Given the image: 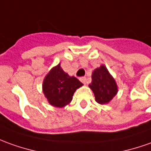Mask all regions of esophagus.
<instances>
[{
  "instance_id": "esophagus-1",
  "label": "esophagus",
  "mask_w": 151,
  "mask_h": 151,
  "mask_svg": "<svg viewBox=\"0 0 151 151\" xmlns=\"http://www.w3.org/2000/svg\"><path fill=\"white\" fill-rule=\"evenodd\" d=\"M80 80H81V81L83 84L86 85V83H87V79H86V77H81Z\"/></svg>"
}]
</instances>
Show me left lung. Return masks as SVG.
I'll return each mask as SVG.
<instances>
[{
    "mask_svg": "<svg viewBox=\"0 0 151 151\" xmlns=\"http://www.w3.org/2000/svg\"><path fill=\"white\" fill-rule=\"evenodd\" d=\"M89 87L93 91L95 101L100 104L110 103L118 92L117 82L104 65H101L93 70L92 82Z\"/></svg>",
    "mask_w": 151,
    "mask_h": 151,
    "instance_id": "left-lung-1",
    "label": "left lung"
}]
</instances>
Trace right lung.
Listing matches in <instances>:
<instances>
[{"label": "right lung", "instance_id": "1", "mask_svg": "<svg viewBox=\"0 0 151 151\" xmlns=\"http://www.w3.org/2000/svg\"><path fill=\"white\" fill-rule=\"evenodd\" d=\"M82 86L77 78L65 73L59 63L46 75L42 82V92L49 104L63 108L71 102L74 93Z\"/></svg>", "mask_w": 151, "mask_h": 151}]
</instances>
